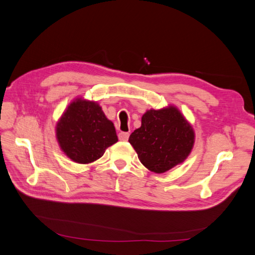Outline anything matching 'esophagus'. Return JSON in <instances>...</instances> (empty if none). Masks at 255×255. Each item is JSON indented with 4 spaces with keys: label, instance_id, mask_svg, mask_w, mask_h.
Masks as SVG:
<instances>
[{
    "label": "esophagus",
    "instance_id": "obj_1",
    "mask_svg": "<svg viewBox=\"0 0 255 255\" xmlns=\"http://www.w3.org/2000/svg\"><path fill=\"white\" fill-rule=\"evenodd\" d=\"M128 136H129V133H128V132H121L118 135L119 139L122 140V141H127L128 139Z\"/></svg>",
    "mask_w": 255,
    "mask_h": 255
}]
</instances>
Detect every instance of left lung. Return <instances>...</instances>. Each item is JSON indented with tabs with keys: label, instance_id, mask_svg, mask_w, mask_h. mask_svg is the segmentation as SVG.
<instances>
[{
	"label": "left lung",
	"instance_id": "8db88e82",
	"mask_svg": "<svg viewBox=\"0 0 255 255\" xmlns=\"http://www.w3.org/2000/svg\"><path fill=\"white\" fill-rule=\"evenodd\" d=\"M141 164L163 173L186 159L195 141V133L173 106L150 110L141 118V127L128 138Z\"/></svg>",
	"mask_w": 255,
	"mask_h": 255
}]
</instances>
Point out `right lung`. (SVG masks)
I'll list each match as a JSON object with an SVG mask.
<instances>
[{
	"label": "right lung",
	"instance_id": "obj_1",
	"mask_svg": "<svg viewBox=\"0 0 255 255\" xmlns=\"http://www.w3.org/2000/svg\"><path fill=\"white\" fill-rule=\"evenodd\" d=\"M61 150L75 163L89 164L118 141L113 125L96 102L78 99L64 113L56 127Z\"/></svg>",
	"mask_w": 255,
	"mask_h": 255
}]
</instances>
